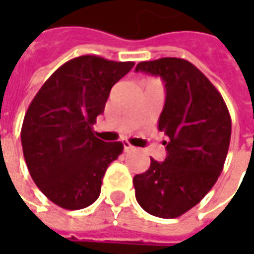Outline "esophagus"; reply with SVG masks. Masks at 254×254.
Wrapping results in <instances>:
<instances>
[{"label": "esophagus", "instance_id": "obj_1", "mask_svg": "<svg viewBox=\"0 0 254 254\" xmlns=\"http://www.w3.org/2000/svg\"><path fill=\"white\" fill-rule=\"evenodd\" d=\"M123 148H124V151H132L134 150V147L128 141H123Z\"/></svg>", "mask_w": 254, "mask_h": 254}]
</instances>
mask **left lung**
<instances>
[{
	"instance_id": "left-lung-1",
	"label": "left lung",
	"mask_w": 254,
	"mask_h": 254,
	"mask_svg": "<svg viewBox=\"0 0 254 254\" xmlns=\"http://www.w3.org/2000/svg\"><path fill=\"white\" fill-rule=\"evenodd\" d=\"M135 72L160 76L165 83L158 130L168 138L165 160L151 158L150 168L134 177L135 199L150 215L178 218L219 178L229 150V110L209 79L185 59L140 62Z\"/></svg>"
}]
</instances>
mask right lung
<instances>
[{
	"instance_id": "obj_1",
	"label": "right lung",
	"mask_w": 254,
	"mask_h": 254,
	"mask_svg": "<svg viewBox=\"0 0 254 254\" xmlns=\"http://www.w3.org/2000/svg\"><path fill=\"white\" fill-rule=\"evenodd\" d=\"M134 62L94 55L74 58L56 69L25 113L21 142L36 187L64 209H83L99 198L107 167L123 152L93 131L110 90Z\"/></svg>"
}]
</instances>
